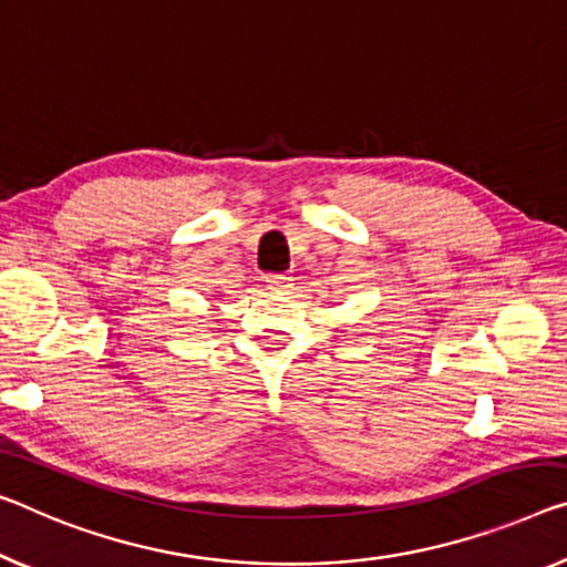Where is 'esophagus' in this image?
<instances>
[{"label":"esophagus","mask_w":567,"mask_h":567,"mask_svg":"<svg viewBox=\"0 0 567 567\" xmlns=\"http://www.w3.org/2000/svg\"><path fill=\"white\" fill-rule=\"evenodd\" d=\"M265 280H267L269 290H290L292 287V277L282 275V272H269Z\"/></svg>","instance_id":"34e87169"}]
</instances>
